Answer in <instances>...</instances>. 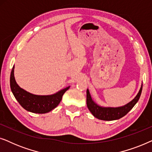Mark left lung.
Here are the masks:
<instances>
[{
  "instance_id": "left-lung-1",
  "label": "left lung",
  "mask_w": 152,
  "mask_h": 152,
  "mask_svg": "<svg viewBox=\"0 0 152 152\" xmlns=\"http://www.w3.org/2000/svg\"><path fill=\"white\" fill-rule=\"evenodd\" d=\"M142 84L139 90V92L136 97L129 102L126 104L119 107H104L99 106L93 100L91 96L88 89L86 91V104L87 107L93 115L97 119L102 120H107V121H111V120H118L120 118L124 117L126 115L135 104L138 102L140 98L141 93H142Z\"/></svg>"
}]
</instances>
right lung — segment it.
Masks as SVG:
<instances>
[{
	"instance_id": "obj_1",
	"label": "right lung",
	"mask_w": 152,
	"mask_h": 152,
	"mask_svg": "<svg viewBox=\"0 0 152 152\" xmlns=\"http://www.w3.org/2000/svg\"><path fill=\"white\" fill-rule=\"evenodd\" d=\"M14 66L10 75V88L14 96L20 106L26 111L34 113H48L58 106L64 93L70 86L61 89L57 93L48 95H38L25 91L20 88L14 78Z\"/></svg>"
}]
</instances>
